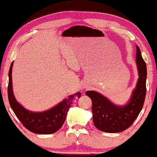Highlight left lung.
Segmentation results:
<instances>
[{
  "label": "left lung",
  "instance_id": "left-lung-1",
  "mask_svg": "<svg viewBox=\"0 0 157 157\" xmlns=\"http://www.w3.org/2000/svg\"><path fill=\"white\" fill-rule=\"evenodd\" d=\"M136 62L139 79L129 101L126 105L116 106L97 92H86V95L93 103V123L98 129L109 133L123 132L132 126L141 112L146 94L147 67L138 46Z\"/></svg>",
  "mask_w": 157,
  "mask_h": 157
}]
</instances>
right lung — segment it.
<instances>
[{"mask_svg": "<svg viewBox=\"0 0 157 157\" xmlns=\"http://www.w3.org/2000/svg\"><path fill=\"white\" fill-rule=\"evenodd\" d=\"M13 62L9 71L8 98L11 108L20 122L28 130L40 134H49L56 132L62 126L67 112L75 96L80 98V93L70 95L54 107L42 112H34L25 109L17 101L13 94L12 70Z\"/></svg>", "mask_w": 157, "mask_h": 157, "instance_id": "obj_1", "label": "right lung"}]
</instances>
